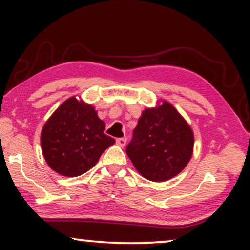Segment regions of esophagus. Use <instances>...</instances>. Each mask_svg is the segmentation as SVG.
Instances as JSON below:
<instances>
[{
    "label": "esophagus",
    "mask_w": 250,
    "mask_h": 250,
    "mask_svg": "<svg viewBox=\"0 0 250 250\" xmlns=\"http://www.w3.org/2000/svg\"><path fill=\"white\" fill-rule=\"evenodd\" d=\"M116 143H117V146H124L126 145V138H119L116 140Z\"/></svg>",
    "instance_id": "1"
}]
</instances>
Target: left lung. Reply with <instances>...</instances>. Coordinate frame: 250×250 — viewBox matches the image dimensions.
Masks as SVG:
<instances>
[{
	"label": "left lung",
	"mask_w": 250,
	"mask_h": 250,
	"mask_svg": "<svg viewBox=\"0 0 250 250\" xmlns=\"http://www.w3.org/2000/svg\"><path fill=\"white\" fill-rule=\"evenodd\" d=\"M193 132L169 102L142 111L126 153L146 180L163 182L182 172L193 152Z\"/></svg>",
	"instance_id": "obj_1"
}]
</instances>
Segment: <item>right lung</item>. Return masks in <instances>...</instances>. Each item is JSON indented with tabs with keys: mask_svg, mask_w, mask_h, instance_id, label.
Wrapping results in <instances>:
<instances>
[{
	"mask_svg": "<svg viewBox=\"0 0 250 250\" xmlns=\"http://www.w3.org/2000/svg\"><path fill=\"white\" fill-rule=\"evenodd\" d=\"M105 124L91 104L71 97L44 124L41 146L47 165L63 176L91 169L115 139L104 134Z\"/></svg>",
	"mask_w": 250,
	"mask_h": 250,
	"instance_id": "add662e5",
	"label": "right lung"
}]
</instances>
